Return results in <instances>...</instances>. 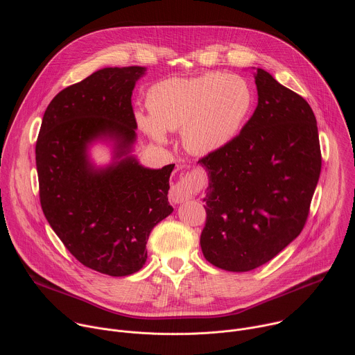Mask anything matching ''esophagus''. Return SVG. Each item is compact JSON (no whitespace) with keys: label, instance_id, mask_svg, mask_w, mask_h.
Instances as JSON below:
<instances>
[{"label":"esophagus","instance_id":"34e87169","mask_svg":"<svg viewBox=\"0 0 355 355\" xmlns=\"http://www.w3.org/2000/svg\"><path fill=\"white\" fill-rule=\"evenodd\" d=\"M191 196H192V189H191L189 177H184L177 184H174L168 193L170 200L174 202V204H182V202L188 200Z\"/></svg>","mask_w":355,"mask_h":355}]
</instances>
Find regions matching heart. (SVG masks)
Instances as JSON below:
<instances>
[{
  "label": "heart",
  "instance_id": "heart-1",
  "mask_svg": "<svg viewBox=\"0 0 355 355\" xmlns=\"http://www.w3.org/2000/svg\"><path fill=\"white\" fill-rule=\"evenodd\" d=\"M248 83L226 73L195 78H171L150 89V114L136 112L140 129L163 143L167 130H182L185 146L193 153H214L229 144L243 128L251 107Z\"/></svg>",
  "mask_w": 355,
  "mask_h": 355
}]
</instances>
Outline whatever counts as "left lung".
<instances>
[{
  "label": "left lung",
  "instance_id": "1",
  "mask_svg": "<svg viewBox=\"0 0 355 355\" xmlns=\"http://www.w3.org/2000/svg\"><path fill=\"white\" fill-rule=\"evenodd\" d=\"M254 78V114L229 144L198 162L209 178L200 248L233 272L268 263L299 236L322 168L311 105L263 69Z\"/></svg>",
  "mask_w": 355,
  "mask_h": 355
}]
</instances>
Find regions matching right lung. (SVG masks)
<instances>
[{
    "instance_id": "right-lung-1",
    "label": "right lung",
    "mask_w": 355,
    "mask_h": 355,
    "mask_svg": "<svg viewBox=\"0 0 355 355\" xmlns=\"http://www.w3.org/2000/svg\"><path fill=\"white\" fill-rule=\"evenodd\" d=\"M146 67H107L60 91L44 111L36 141L43 214L85 267L111 277L137 272L147 239L174 209L168 202L175 164L153 170L130 155L137 123L132 91ZM95 141L113 143V162L96 168Z\"/></svg>"
}]
</instances>
